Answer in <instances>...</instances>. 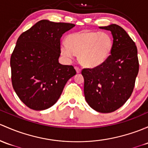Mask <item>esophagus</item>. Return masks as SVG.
Returning <instances> with one entry per match:
<instances>
[{"label": "esophagus", "mask_w": 148, "mask_h": 148, "mask_svg": "<svg viewBox=\"0 0 148 148\" xmlns=\"http://www.w3.org/2000/svg\"><path fill=\"white\" fill-rule=\"evenodd\" d=\"M74 69H75L76 71H77V74H79V73H81V71H82V70H81L80 68L78 67V66H75V67H74Z\"/></svg>", "instance_id": "1"}]
</instances>
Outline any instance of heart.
Here are the masks:
<instances>
[{
  "mask_svg": "<svg viewBox=\"0 0 148 148\" xmlns=\"http://www.w3.org/2000/svg\"><path fill=\"white\" fill-rule=\"evenodd\" d=\"M66 45L61 47L62 55L72 58L78 54L79 61L86 67L100 66L111 55L113 47V38L105 32L84 29L68 35Z\"/></svg>",
  "mask_w": 148,
  "mask_h": 148,
  "instance_id": "1",
  "label": "heart"
}]
</instances>
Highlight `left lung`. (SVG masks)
Returning a JSON list of instances; mask_svg holds the SVG:
<instances>
[{
  "label": "left lung",
  "instance_id": "8db88e82",
  "mask_svg": "<svg viewBox=\"0 0 148 148\" xmlns=\"http://www.w3.org/2000/svg\"><path fill=\"white\" fill-rule=\"evenodd\" d=\"M99 28L111 32L113 47L111 55L100 66L84 69L85 99L100 113H111L130 97L139 71L137 47L125 29L116 24Z\"/></svg>",
  "mask_w": 148,
  "mask_h": 148
}]
</instances>
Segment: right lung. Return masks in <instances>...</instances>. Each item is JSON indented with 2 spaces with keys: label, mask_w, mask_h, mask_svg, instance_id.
Returning a JSON list of instances; mask_svg holds the SVG:
<instances>
[{
  "label": "right lung",
  "mask_w": 148,
  "mask_h": 148,
  "mask_svg": "<svg viewBox=\"0 0 148 148\" xmlns=\"http://www.w3.org/2000/svg\"><path fill=\"white\" fill-rule=\"evenodd\" d=\"M74 26L42 20L18 37L10 57L12 84L31 109L42 111L52 106L77 73L74 66L62 65L58 60L60 39Z\"/></svg>",
  "instance_id": "obj_1"
}]
</instances>
